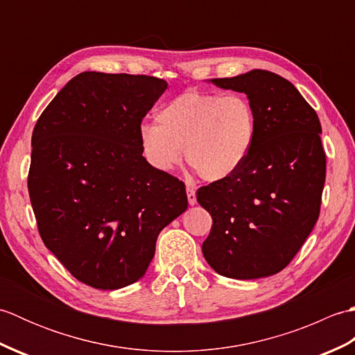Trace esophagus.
<instances>
[{"label":"esophagus","instance_id":"obj_1","mask_svg":"<svg viewBox=\"0 0 355 355\" xmlns=\"http://www.w3.org/2000/svg\"><path fill=\"white\" fill-rule=\"evenodd\" d=\"M186 192H187V201H189V205H191V206L197 205V195H195V189H193V187L187 186Z\"/></svg>","mask_w":355,"mask_h":355}]
</instances>
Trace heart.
Masks as SVG:
<instances>
[{"label":"heart","mask_w":355,"mask_h":355,"mask_svg":"<svg viewBox=\"0 0 355 355\" xmlns=\"http://www.w3.org/2000/svg\"><path fill=\"white\" fill-rule=\"evenodd\" d=\"M157 125L145 123L139 141L146 162L171 172L186 162L207 182L229 178L252 153L256 120L244 96L212 92L180 93L157 111Z\"/></svg>","instance_id":"heart-1"}]
</instances>
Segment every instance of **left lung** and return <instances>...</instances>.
Masks as SVG:
<instances>
[{
	"mask_svg": "<svg viewBox=\"0 0 355 355\" xmlns=\"http://www.w3.org/2000/svg\"><path fill=\"white\" fill-rule=\"evenodd\" d=\"M210 82L247 94L256 135L250 155L232 177L197 192L214 221L202 254L225 277L276 275L319 218L327 173L319 117L297 88L276 73L252 70Z\"/></svg>",
	"mask_w": 355,
	"mask_h": 355,
	"instance_id": "left-lung-1",
	"label": "left lung"
}]
</instances>
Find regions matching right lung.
<instances>
[{"label":"right lung","mask_w":355,"mask_h":355,"mask_svg":"<svg viewBox=\"0 0 355 355\" xmlns=\"http://www.w3.org/2000/svg\"><path fill=\"white\" fill-rule=\"evenodd\" d=\"M168 82L84 71L37 119L28 195L45 247L93 288L145 276L157 236L187 209L184 183L143 157L139 130Z\"/></svg>","instance_id":"add662e5"}]
</instances>
